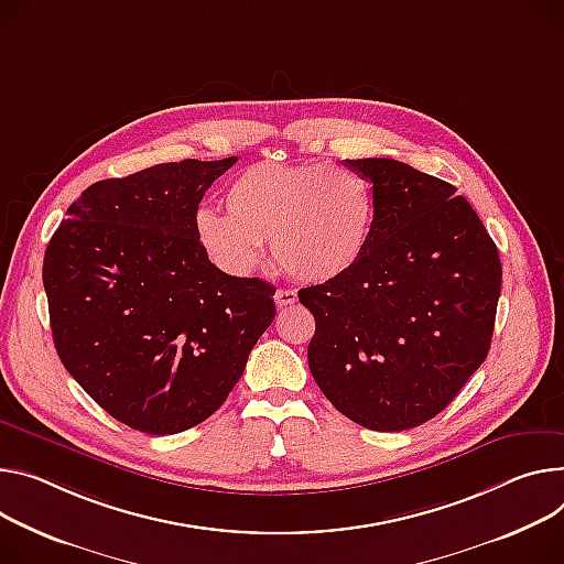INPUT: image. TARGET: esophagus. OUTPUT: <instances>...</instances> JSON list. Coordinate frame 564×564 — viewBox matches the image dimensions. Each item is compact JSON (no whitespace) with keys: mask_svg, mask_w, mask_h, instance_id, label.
<instances>
[{"mask_svg":"<svg viewBox=\"0 0 564 564\" xmlns=\"http://www.w3.org/2000/svg\"><path fill=\"white\" fill-rule=\"evenodd\" d=\"M274 301H276L279 308H285V305L296 303V292H294V290H283V288H281V290H276Z\"/></svg>","mask_w":564,"mask_h":564,"instance_id":"esophagus-1","label":"esophagus"}]
</instances>
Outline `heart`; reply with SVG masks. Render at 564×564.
Here are the masks:
<instances>
[{
  "mask_svg": "<svg viewBox=\"0 0 564 564\" xmlns=\"http://www.w3.org/2000/svg\"><path fill=\"white\" fill-rule=\"evenodd\" d=\"M225 209L197 212L195 236L234 274L259 263L270 238L290 276L333 281L362 259L373 229L371 184L330 164H253L227 186Z\"/></svg>",
  "mask_w": 564,
  "mask_h": 564,
  "instance_id": "b5f03b06",
  "label": "heart"
}]
</instances>
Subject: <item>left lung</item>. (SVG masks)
Wrapping results in <instances>:
<instances>
[{"label": "left lung", "instance_id": "1", "mask_svg": "<svg viewBox=\"0 0 564 564\" xmlns=\"http://www.w3.org/2000/svg\"><path fill=\"white\" fill-rule=\"evenodd\" d=\"M346 164L373 184V229L346 274L299 290L315 315L308 365L352 423L412 430L443 412L486 360L499 251L452 184L387 158Z\"/></svg>", "mask_w": 564, "mask_h": 564}]
</instances>
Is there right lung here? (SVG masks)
<instances>
[{
  "label": "right lung",
  "mask_w": 564,
  "mask_h": 564,
  "mask_svg": "<svg viewBox=\"0 0 564 564\" xmlns=\"http://www.w3.org/2000/svg\"><path fill=\"white\" fill-rule=\"evenodd\" d=\"M238 158L158 164L96 182L44 251L61 362L119 423L177 434L207 421L276 315L274 285L218 270L197 204Z\"/></svg>",
  "instance_id": "obj_1"
}]
</instances>
